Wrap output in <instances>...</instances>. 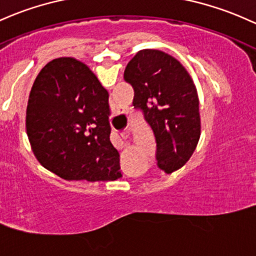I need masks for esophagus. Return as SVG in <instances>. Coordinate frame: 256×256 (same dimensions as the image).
Masks as SVG:
<instances>
[{"instance_id": "1", "label": "esophagus", "mask_w": 256, "mask_h": 256, "mask_svg": "<svg viewBox=\"0 0 256 256\" xmlns=\"http://www.w3.org/2000/svg\"><path fill=\"white\" fill-rule=\"evenodd\" d=\"M120 136H126V133H122V134H120ZM124 145H126V144H124V142H120V148H123V146H124Z\"/></svg>"}]
</instances>
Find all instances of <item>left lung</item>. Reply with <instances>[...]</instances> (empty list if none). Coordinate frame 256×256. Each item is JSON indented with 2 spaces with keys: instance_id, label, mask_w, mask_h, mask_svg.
Here are the masks:
<instances>
[{
  "instance_id": "obj_1",
  "label": "left lung",
  "mask_w": 256,
  "mask_h": 256,
  "mask_svg": "<svg viewBox=\"0 0 256 256\" xmlns=\"http://www.w3.org/2000/svg\"><path fill=\"white\" fill-rule=\"evenodd\" d=\"M124 80L134 89L133 106L142 110L158 144V164L172 173L192 158L202 134L199 96L190 74L160 50H142L128 62Z\"/></svg>"
}]
</instances>
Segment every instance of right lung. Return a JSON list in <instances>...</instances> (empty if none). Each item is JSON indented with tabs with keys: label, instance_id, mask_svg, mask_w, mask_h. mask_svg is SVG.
I'll use <instances>...</instances> for the list:
<instances>
[{
	"label": "right lung",
	"instance_id": "add662e5",
	"mask_svg": "<svg viewBox=\"0 0 256 256\" xmlns=\"http://www.w3.org/2000/svg\"><path fill=\"white\" fill-rule=\"evenodd\" d=\"M108 92L83 62L52 60L30 90L26 127L36 160L66 180L122 177L110 142Z\"/></svg>",
	"mask_w": 256,
	"mask_h": 256
}]
</instances>
